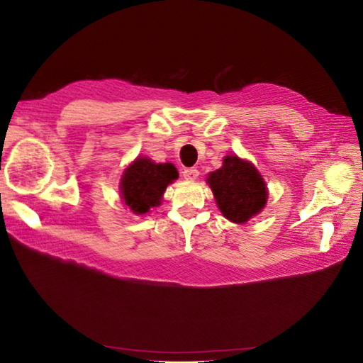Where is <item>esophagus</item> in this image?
Instances as JSON below:
<instances>
[{
	"mask_svg": "<svg viewBox=\"0 0 363 363\" xmlns=\"http://www.w3.org/2000/svg\"><path fill=\"white\" fill-rule=\"evenodd\" d=\"M199 175H200V171L196 169V168H186L183 171V177L186 180H189V182H194V180L199 179Z\"/></svg>",
	"mask_w": 363,
	"mask_h": 363,
	"instance_id": "obj_1",
	"label": "esophagus"
}]
</instances>
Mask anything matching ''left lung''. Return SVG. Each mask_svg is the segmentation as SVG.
Listing matches in <instances>:
<instances>
[{
	"mask_svg": "<svg viewBox=\"0 0 363 363\" xmlns=\"http://www.w3.org/2000/svg\"><path fill=\"white\" fill-rule=\"evenodd\" d=\"M206 183L223 216L235 224H245L267 206L268 188L262 174L236 155L225 156L221 168L207 174Z\"/></svg>",
	"mask_w": 363,
	"mask_h": 363,
	"instance_id": "left-lung-1",
	"label": "left lung"
}]
</instances>
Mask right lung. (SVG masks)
Here are the masks:
<instances>
[{"label": "right lung", "mask_w": 363, "mask_h": 363, "mask_svg": "<svg viewBox=\"0 0 363 363\" xmlns=\"http://www.w3.org/2000/svg\"><path fill=\"white\" fill-rule=\"evenodd\" d=\"M177 179L179 171L172 163H156L145 156H138L121 175V199L130 212L145 215L162 204L164 191Z\"/></svg>", "instance_id": "right-lung-1"}]
</instances>
